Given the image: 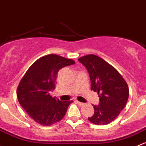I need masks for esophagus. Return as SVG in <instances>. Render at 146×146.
<instances>
[{
	"instance_id": "esophagus-1",
	"label": "esophagus",
	"mask_w": 146,
	"mask_h": 146,
	"mask_svg": "<svg viewBox=\"0 0 146 146\" xmlns=\"http://www.w3.org/2000/svg\"><path fill=\"white\" fill-rule=\"evenodd\" d=\"M76 102H77V103H78V104L80 106H84V105H85V103H82V102H79V101H76Z\"/></svg>"
}]
</instances>
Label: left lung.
Masks as SVG:
<instances>
[{
	"mask_svg": "<svg viewBox=\"0 0 146 146\" xmlns=\"http://www.w3.org/2000/svg\"><path fill=\"white\" fill-rule=\"evenodd\" d=\"M87 69L90 89L99 94V105H93L94 114L88 119L96 125H106L119 115L126 105L129 89L118 70L103 59L95 55L78 58Z\"/></svg>",
	"mask_w": 146,
	"mask_h": 146,
	"instance_id": "obj_1",
	"label": "left lung"
}]
</instances>
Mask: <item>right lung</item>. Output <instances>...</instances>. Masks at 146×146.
I'll list each match as a JSON object with an SVG mask.
<instances>
[{"label": "right lung", "instance_id": "add662e5", "mask_svg": "<svg viewBox=\"0 0 146 146\" xmlns=\"http://www.w3.org/2000/svg\"><path fill=\"white\" fill-rule=\"evenodd\" d=\"M75 64L71 59L55 54L45 56L28 68L21 79L17 97L33 121L42 125H53L63 119L73 100L62 101L50 95L55 88L58 72Z\"/></svg>", "mask_w": 146, "mask_h": 146}]
</instances>
